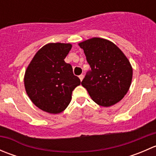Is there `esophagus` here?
Segmentation results:
<instances>
[{"mask_svg": "<svg viewBox=\"0 0 156 156\" xmlns=\"http://www.w3.org/2000/svg\"><path fill=\"white\" fill-rule=\"evenodd\" d=\"M79 78H80V80H81V81H82L83 78H84V75H79Z\"/></svg>", "mask_w": 156, "mask_h": 156, "instance_id": "1", "label": "esophagus"}]
</instances>
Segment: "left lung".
<instances>
[{"label":"left lung","mask_w":156,"mask_h":156,"mask_svg":"<svg viewBox=\"0 0 156 156\" xmlns=\"http://www.w3.org/2000/svg\"><path fill=\"white\" fill-rule=\"evenodd\" d=\"M78 45L84 50L91 68L81 85L100 106L108 107L119 103L128 91L133 76L126 56L114 43L100 37L88 39Z\"/></svg>","instance_id":"obj_1"}]
</instances>
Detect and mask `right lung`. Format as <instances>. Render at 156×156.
Masks as SVG:
<instances>
[{"mask_svg": "<svg viewBox=\"0 0 156 156\" xmlns=\"http://www.w3.org/2000/svg\"><path fill=\"white\" fill-rule=\"evenodd\" d=\"M71 44L50 43L36 53L26 71V93L37 107L52 114L62 112L72 100V94L81 81L64 59Z\"/></svg>", "mask_w": 156, "mask_h": 156, "instance_id": "right-lung-1", "label": "right lung"}]
</instances>
